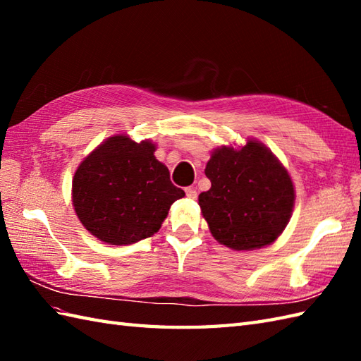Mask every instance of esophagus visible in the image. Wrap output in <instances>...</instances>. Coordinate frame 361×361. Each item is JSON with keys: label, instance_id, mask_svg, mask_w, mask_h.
Returning a JSON list of instances; mask_svg holds the SVG:
<instances>
[{"label": "esophagus", "instance_id": "1", "mask_svg": "<svg viewBox=\"0 0 361 361\" xmlns=\"http://www.w3.org/2000/svg\"><path fill=\"white\" fill-rule=\"evenodd\" d=\"M186 195H188V198H190V200H195L197 198L195 188H186Z\"/></svg>", "mask_w": 361, "mask_h": 361}]
</instances>
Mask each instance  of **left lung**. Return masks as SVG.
I'll return each instance as SVG.
<instances>
[{
  "instance_id": "obj_1",
  "label": "left lung",
  "mask_w": 361,
  "mask_h": 361,
  "mask_svg": "<svg viewBox=\"0 0 361 361\" xmlns=\"http://www.w3.org/2000/svg\"><path fill=\"white\" fill-rule=\"evenodd\" d=\"M204 173L211 189L198 195L214 239L235 251L273 243L293 212L295 188L287 169L262 142L221 145Z\"/></svg>"
}]
</instances>
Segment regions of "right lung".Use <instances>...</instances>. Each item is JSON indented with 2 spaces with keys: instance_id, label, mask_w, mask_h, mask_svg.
Wrapping results in <instances>:
<instances>
[{
  "instance_id": "add662e5",
  "label": "right lung",
  "mask_w": 361,
  "mask_h": 361,
  "mask_svg": "<svg viewBox=\"0 0 361 361\" xmlns=\"http://www.w3.org/2000/svg\"><path fill=\"white\" fill-rule=\"evenodd\" d=\"M155 150L149 140L135 142L127 135H114L79 164L73 206L99 240L130 245L147 239L158 233L172 203L185 197Z\"/></svg>"
}]
</instances>
